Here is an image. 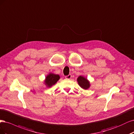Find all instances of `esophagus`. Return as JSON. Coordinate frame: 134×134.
Wrapping results in <instances>:
<instances>
[{
  "mask_svg": "<svg viewBox=\"0 0 134 134\" xmlns=\"http://www.w3.org/2000/svg\"><path fill=\"white\" fill-rule=\"evenodd\" d=\"M71 77H72V75H71V74L68 75V76H65V78H66V79H71Z\"/></svg>",
  "mask_w": 134,
  "mask_h": 134,
  "instance_id": "esophagus-1",
  "label": "esophagus"
}]
</instances>
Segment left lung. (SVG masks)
<instances>
[{
	"label": "left lung",
	"instance_id": "8db88e82",
	"mask_svg": "<svg viewBox=\"0 0 134 134\" xmlns=\"http://www.w3.org/2000/svg\"><path fill=\"white\" fill-rule=\"evenodd\" d=\"M77 82L80 87L84 90H87L90 87V81L82 76H80L77 79Z\"/></svg>",
	"mask_w": 134,
	"mask_h": 134
}]
</instances>
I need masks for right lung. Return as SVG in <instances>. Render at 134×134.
Masks as SVG:
<instances>
[{
    "mask_svg": "<svg viewBox=\"0 0 134 134\" xmlns=\"http://www.w3.org/2000/svg\"><path fill=\"white\" fill-rule=\"evenodd\" d=\"M59 79L60 76L58 75L51 72L46 77L45 80L44 81V84L47 87H51L57 83Z\"/></svg>",
    "mask_w": 134,
    "mask_h": 134,
    "instance_id": "add662e5",
    "label": "right lung"
}]
</instances>
